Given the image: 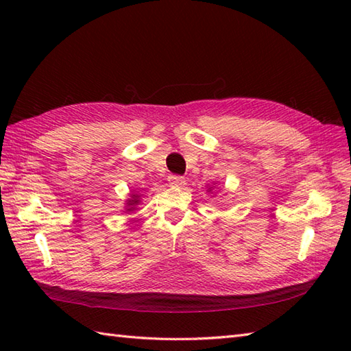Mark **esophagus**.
<instances>
[{
    "mask_svg": "<svg viewBox=\"0 0 351 351\" xmlns=\"http://www.w3.org/2000/svg\"><path fill=\"white\" fill-rule=\"evenodd\" d=\"M167 180H169V184L171 185V187H182V185L185 184L184 178L178 176V175H170Z\"/></svg>",
    "mask_w": 351,
    "mask_h": 351,
    "instance_id": "1",
    "label": "esophagus"
}]
</instances>
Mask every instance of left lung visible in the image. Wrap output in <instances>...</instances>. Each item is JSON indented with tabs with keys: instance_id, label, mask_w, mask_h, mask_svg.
Instances as JSON below:
<instances>
[{
	"instance_id": "8db88e82",
	"label": "left lung",
	"mask_w": 351,
	"mask_h": 351,
	"mask_svg": "<svg viewBox=\"0 0 351 351\" xmlns=\"http://www.w3.org/2000/svg\"><path fill=\"white\" fill-rule=\"evenodd\" d=\"M206 191H210V193H213V187H210V189H208Z\"/></svg>"
}]
</instances>
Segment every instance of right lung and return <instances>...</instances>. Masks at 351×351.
<instances>
[{
  "label": "right lung",
  "instance_id": "add662e5",
  "mask_svg": "<svg viewBox=\"0 0 351 351\" xmlns=\"http://www.w3.org/2000/svg\"><path fill=\"white\" fill-rule=\"evenodd\" d=\"M141 196L138 195V193H136V191H131L130 193V197L125 200V213H132L134 210H137V205L141 202Z\"/></svg>",
  "mask_w": 351,
  "mask_h": 351
}]
</instances>
